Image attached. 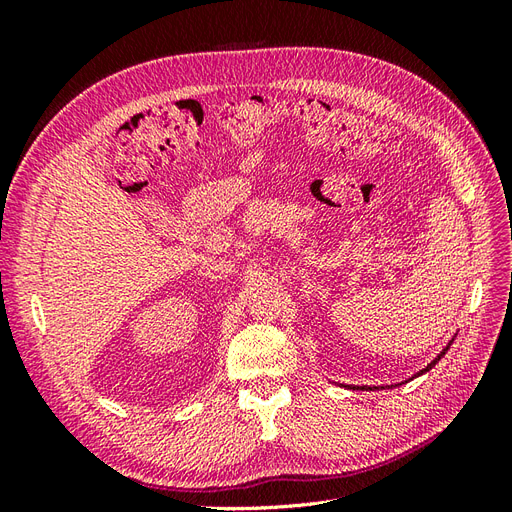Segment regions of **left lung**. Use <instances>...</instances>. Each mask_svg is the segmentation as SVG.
<instances>
[{
	"label": "left lung",
	"mask_w": 512,
	"mask_h": 512,
	"mask_svg": "<svg viewBox=\"0 0 512 512\" xmlns=\"http://www.w3.org/2000/svg\"><path fill=\"white\" fill-rule=\"evenodd\" d=\"M453 339H455V337H453ZM453 339H451V342H448V344H446V346L442 348V352H440V354L436 356V359H433V361H431V363H429L427 367H423L421 371H418V374H414L412 378H418V376H423V374H427V371H429L431 367H436V363H438V361L442 359V356H444V354L448 352V348H451V344H453ZM412 378H410V380H412ZM350 389H352V391H354V389H361V391H365V389H367V386H350ZM369 389H371V386H369Z\"/></svg>",
	"instance_id": "1"
}]
</instances>
